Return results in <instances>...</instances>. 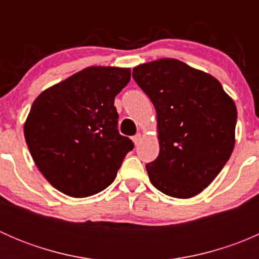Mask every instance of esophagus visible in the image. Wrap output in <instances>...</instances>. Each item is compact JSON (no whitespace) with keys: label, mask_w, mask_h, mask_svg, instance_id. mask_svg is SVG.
Listing matches in <instances>:
<instances>
[{"label":"esophagus","mask_w":259,"mask_h":259,"mask_svg":"<svg viewBox=\"0 0 259 259\" xmlns=\"http://www.w3.org/2000/svg\"><path fill=\"white\" fill-rule=\"evenodd\" d=\"M132 139H133V142H134V144L138 145L140 142H142V134H139V133H138V134L134 135V137H133Z\"/></svg>","instance_id":"esophagus-1"}]
</instances>
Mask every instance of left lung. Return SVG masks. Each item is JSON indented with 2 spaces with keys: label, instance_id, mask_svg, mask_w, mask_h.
Instances as JSON below:
<instances>
[{
  "label": "left lung",
  "instance_id": "8db88e82",
  "mask_svg": "<svg viewBox=\"0 0 259 259\" xmlns=\"http://www.w3.org/2000/svg\"><path fill=\"white\" fill-rule=\"evenodd\" d=\"M158 120V158L146 164L151 184L169 197L199 194L223 169L236 143L237 108L218 80L177 59L133 69Z\"/></svg>",
  "mask_w": 259,
  "mask_h": 259
}]
</instances>
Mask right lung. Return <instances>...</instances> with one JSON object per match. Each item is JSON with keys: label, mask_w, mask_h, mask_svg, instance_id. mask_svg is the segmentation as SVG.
<instances>
[{"label": "right lung", "mask_w": 259, "mask_h": 259, "mask_svg": "<svg viewBox=\"0 0 259 259\" xmlns=\"http://www.w3.org/2000/svg\"><path fill=\"white\" fill-rule=\"evenodd\" d=\"M130 69L90 66L33 101L23 126L28 150L46 180L64 194L85 198L108 188L134 148L119 134L115 96Z\"/></svg>", "instance_id": "add662e5"}]
</instances>
